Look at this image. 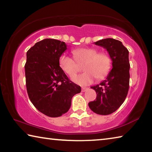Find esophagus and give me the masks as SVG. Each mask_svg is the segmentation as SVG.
I'll return each instance as SVG.
<instances>
[{"label": "esophagus", "mask_w": 152, "mask_h": 152, "mask_svg": "<svg viewBox=\"0 0 152 152\" xmlns=\"http://www.w3.org/2000/svg\"><path fill=\"white\" fill-rule=\"evenodd\" d=\"M88 89V88H87V87H82V92H85Z\"/></svg>", "instance_id": "34e87169"}]
</instances>
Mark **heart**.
Here are the masks:
<instances>
[{
	"instance_id": "1",
	"label": "heart",
	"mask_w": 152,
	"mask_h": 152,
	"mask_svg": "<svg viewBox=\"0 0 152 152\" xmlns=\"http://www.w3.org/2000/svg\"><path fill=\"white\" fill-rule=\"evenodd\" d=\"M74 58L63 53L59 58V64L64 72L73 76L79 70L78 64L84 63L83 68L86 72L72 77L74 82L85 86L91 84L94 78L102 79L109 73L111 67V60L104 52H98L94 48H81L72 51Z\"/></svg>"
}]
</instances>
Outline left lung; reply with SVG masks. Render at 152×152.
<instances>
[{"label": "left lung", "mask_w": 152, "mask_h": 152, "mask_svg": "<svg viewBox=\"0 0 152 152\" xmlns=\"http://www.w3.org/2000/svg\"><path fill=\"white\" fill-rule=\"evenodd\" d=\"M94 43L106 49L112 60V69L104 80L91 87L96 91V98L88 106L96 114L107 115L119 109L127 95L130 78L129 51L121 42L113 38Z\"/></svg>", "instance_id": "8db88e82"}]
</instances>
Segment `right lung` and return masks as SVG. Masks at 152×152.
I'll list each match as a JSON object with an SVG mask.
<instances>
[{"instance_id":"obj_1","label":"right lung","mask_w":152,"mask_h":152,"mask_svg":"<svg viewBox=\"0 0 152 152\" xmlns=\"http://www.w3.org/2000/svg\"><path fill=\"white\" fill-rule=\"evenodd\" d=\"M67 50L65 42L53 39L38 42L27 52L25 65L28 96L39 111L50 117L68 111L80 86L69 80L59 64Z\"/></svg>"}]
</instances>
